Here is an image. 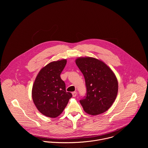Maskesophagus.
I'll list each match as a JSON object with an SVG mask.
<instances>
[{"label": "esophagus", "mask_w": 148, "mask_h": 148, "mask_svg": "<svg viewBox=\"0 0 148 148\" xmlns=\"http://www.w3.org/2000/svg\"><path fill=\"white\" fill-rule=\"evenodd\" d=\"M72 96L73 97H75L77 96V92H72Z\"/></svg>", "instance_id": "obj_1"}]
</instances>
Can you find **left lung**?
I'll return each instance as SVG.
<instances>
[{"label":"left lung","mask_w":148,"mask_h":148,"mask_svg":"<svg viewBox=\"0 0 148 148\" xmlns=\"http://www.w3.org/2000/svg\"><path fill=\"white\" fill-rule=\"evenodd\" d=\"M76 64L84 75L86 94L80 100L85 112L98 115L114 103L118 92L117 79L103 62L90 57L79 58Z\"/></svg>","instance_id":"1"}]
</instances>
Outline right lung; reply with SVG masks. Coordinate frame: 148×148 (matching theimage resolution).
I'll list each match as a JSON object with an SVG mask.
<instances>
[{"instance_id":"obj_1","label":"right lung","mask_w":148,"mask_h":148,"mask_svg":"<svg viewBox=\"0 0 148 148\" xmlns=\"http://www.w3.org/2000/svg\"><path fill=\"white\" fill-rule=\"evenodd\" d=\"M66 64V59L48 64L40 71L33 85V101L45 116H59L72 97L71 93L66 92L65 84L60 77Z\"/></svg>"}]
</instances>
